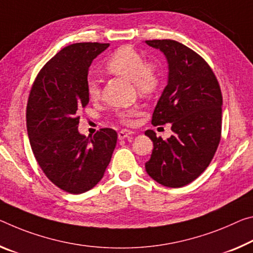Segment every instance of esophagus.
<instances>
[{
	"label": "esophagus",
	"mask_w": 253,
	"mask_h": 253,
	"mask_svg": "<svg viewBox=\"0 0 253 253\" xmlns=\"http://www.w3.org/2000/svg\"><path fill=\"white\" fill-rule=\"evenodd\" d=\"M134 134V131L131 130H128V129H122L118 133V138L119 139H125L127 137H129V136H131Z\"/></svg>",
	"instance_id": "1"
}]
</instances>
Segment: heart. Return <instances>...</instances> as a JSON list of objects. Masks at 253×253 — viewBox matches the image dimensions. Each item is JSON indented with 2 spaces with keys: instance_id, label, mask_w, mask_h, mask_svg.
<instances>
[{
  "instance_id": "1",
  "label": "heart",
  "mask_w": 253,
  "mask_h": 253,
  "mask_svg": "<svg viewBox=\"0 0 253 253\" xmlns=\"http://www.w3.org/2000/svg\"><path fill=\"white\" fill-rule=\"evenodd\" d=\"M106 70L111 74L119 75L122 78L133 81L142 94H151L159 85L160 74L153 64L146 63L142 54L130 46H123L114 51L106 63ZM86 94L90 100H98L100 98V84L93 76L86 80ZM136 110H124L118 112V117L123 123H130L131 117Z\"/></svg>"
}]
</instances>
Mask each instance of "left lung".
<instances>
[{
  "label": "left lung",
  "mask_w": 253,
  "mask_h": 253,
  "mask_svg": "<svg viewBox=\"0 0 253 253\" xmlns=\"http://www.w3.org/2000/svg\"><path fill=\"white\" fill-rule=\"evenodd\" d=\"M145 43L163 53L169 69L152 124H171L173 133L163 139L145 131L154 145L145 170L162 186L180 188L197 179L214 158L222 130V93L210 65L190 48L171 39Z\"/></svg>",
  "instance_id": "obj_1"
}]
</instances>
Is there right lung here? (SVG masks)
Returning <instances> with one entry per match:
<instances>
[{"label": "right lung", "mask_w": 253, "mask_h": 253, "mask_svg": "<svg viewBox=\"0 0 253 253\" xmlns=\"http://www.w3.org/2000/svg\"><path fill=\"white\" fill-rule=\"evenodd\" d=\"M109 43L78 42L56 54L36 78L27 105V130L39 167L70 194L90 190L102 179L117 133L102 128L80 134L79 112L89 103L86 80L93 59Z\"/></svg>", "instance_id": "obj_1"}]
</instances>
